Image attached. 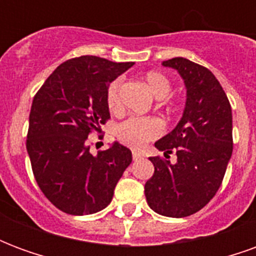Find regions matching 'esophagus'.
<instances>
[{"label":"esophagus","instance_id":"1","mask_svg":"<svg viewBox=\"0 0 256 256\" xmlns=\"http://www.w3.org/2000/svg\"><path fill=\"white\" fill-rule=\"evenodd\" d=\"M133 159L134 160H140V159H142V155L138 154V152H136V150H133Z\"/></svg>","mask_w":256,"mask_h":256}]
</instances>
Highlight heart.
Here are the masks:
<instances>
[{"label":"heart","instance_id":"b5f03b06","mask_svg":"<svg viewBox=\"0 0 256 256\" xmlns=\"http://www.w3.org/2000/svg\"><path fill=\"white\" fill-rule=\"evenodd\" d=\"M142 80L156 98H162L163 106L172 108L176 104V100L172 96H168L172 92V80L166 74L160 71H148L142 75ZM120 86H122V79L116 78L106 88V106L114 114H118L122 108ZM162 133H163V124L158 118L154 116H132L116 128V138L122 144L136 150L142 148L146 142L156 140Z\"/></svg>","mask_w":256,"mask_h":256}]
</instances>
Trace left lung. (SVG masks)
<instances>
[{"label":"left lung","instance_id":"left-lung-1","mask_svg":"<svg viewBox=\"0 0 256 256\" xmlns=\"http://www.w3.org/2000/svg\"><path fill=\"white\" fill-rule=\"evenodd\" d=\"M185 80L182 119L155 146L172 164L150 158L155 172L145 184V198L155 212L182 218L202 210L218 192L233 150L232 108L225 90L208 68L184 58L163 62Z\"/></svg>","mask_w":256,"mask_h":256}]
</instances>
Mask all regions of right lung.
<instances>
[{"label": "right lung", "mask_w": 256, "mask_h": 256, "mask_svg": "<svg viewBox=\"0 0 256 256\" xmlns=\"http://www.w3.org/2000/svg\"><path fill=\"white\" fill-rule=\"evenodd\" d=\"M133 64L97 56L70 58L34 96L26 141L31 168L42 193L66 214L106 208L133 160L130 150L118 142L93 156L88 140L111 119L106 101L110 82Z\"/></svg>", "instance_id": "1"}]
</instances>
